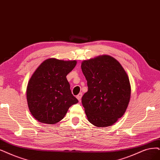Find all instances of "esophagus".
I'll list each match as a JSON object with an SVG mask.
<instances>
[{"label":"esophagus","mask_w":160,"mask_h":160,"mask_svg":"<svg viewBox=\"0 0 160 160\" xmlns=\"http://www.w3.org/2000/svg\"><path fill=\"white\" fill-rule=\"evenodd\" d=\"M82 93H80L78 96H76V98H77V99H78V101L80 102H81V98H82Z\"/></svg>","instance_id":"obj_1"}]
</instances>
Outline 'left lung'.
I'll return each mask as SVG.
<instances>
[{"instance_id":"8db88e82","label":"left lung","mask_w":160,"mask_h":160,"mask_svg":"<svg viewBox=\"0 0 160 160\" xmlns=\"http://www.w3.org/2000/svg\"><path fill=\"white\" fill-rule=\"evenodd\" d=\"M81 68L88 87L82 98L88 121L98 127L113 125L125 114L131 98L126 71L108 55L83 61Z\"/></svg>"}]
</instances>
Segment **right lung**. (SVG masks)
<instances>
[{
  "instance_id": "1",
  "label": "right lung",
  "mask_w": 160,
  "mask_h": 160,
  "mask_svg": "<svg viewBox=\"0 0 160 160\" xmlns=\"http://www.w3.org/2000/svg\"><path fill=\"white\" fill-rule=\"evenodd\" d=\"M77 62L46 59L35 70L26 89L28 105L39 122L53 125L61 121L71 105L78 102L72 94L67 74Z\"/></svg>"
}]
</instances>
